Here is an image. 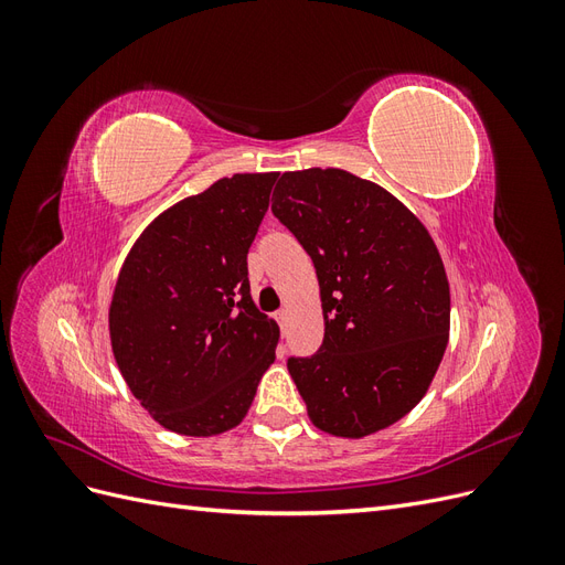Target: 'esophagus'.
<instances>
[{
    "instance_id": "obj_1",
    "label": "esophagus",
    "mask_w": 565,
    "mask_h": 565,
    "mask_svg": "<svg viewBox=\"0 0 565 565\" xmlns=\"http://www.w3.org/2000/svg\"><path fill=\"white\" fill-rule=\"evenodd\" d=\"M276 320H278V324H280V330H285V322H287V311L282 309V311H278L276 313Z\"/></svg>"
}]
</instances>
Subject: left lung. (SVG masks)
Here are the masks:
<instances>
[{"label": "left lung", "instance_id": "1", "mask_svg": "<svg viewBox=\"0 0 565 565\" xmlns=\"http://www.w3.org/2000/svg\"><path fill=\"white\" fill-rule=\"evenodd\" d=\"M273 216L311 256L324 337L287 370L318 429L363 438L405 417L429 388L450 332V287L419 218L344 169L280 177Z\"/></svg>", "mask_w": 565, "mask_h": 565}]
</instances>
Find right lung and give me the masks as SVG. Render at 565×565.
Here are the masks:
<instances>
[{"label": "right lung", "mask_w": 565, "mask_h": 565, "mask_svg": "<svg viewBox=\"0 0 565 565\" xmlns=\"http://www.w3.org/2000/svg\"><path fill=\"white\" fill-rule=\"evenodd\" d=\"M278 174H235L160 214L131 247L110 303L119 372L164 429L243 422L276 361L278 324L249 295L247 252Z\"/></svg>", "instance_id": "add662e5"}]
</instances>
